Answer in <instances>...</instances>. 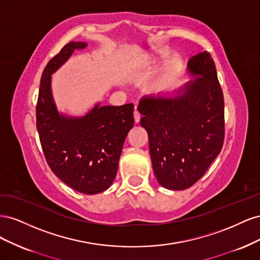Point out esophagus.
<instances>
[{
	"label": "esophagus",
	"mask_w": 260,
	"mask_h": 260,
	"mask_svg": "<svg viewBox=\"0 0 260 260\" xmlns=\"http://www.w3.org/2000/svg\"><path fill=\"white\" fill-rule=\"evenodd\" d=\"M133 117H135L136 123H138L140 121V119H141V116H140V114H139V112L137 111V109H135V112H133Z\"/></svg>",
	"instance_id": "esophagus-1"
}]
</instances>
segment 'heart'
<instances>
[{
	"mask_svg": "<svg viewBox=\"0 0 260 260\" xmlns=\"http://www.w3.org/2000/svg\"><path fill=\"white\" fill-rule=\"evenodd\" d=\"M165 56V53L161 52V51H154L152 52L151 54L148 55V56H146V59L144 60V62H147V64H149V62H155L157 59H159L161 57Z\"/></svg>",
	"mask_w": 260,
	"mask_h": 260,
	"instance_id": "obj_1",
	"label": "heart"
}]
</instances>
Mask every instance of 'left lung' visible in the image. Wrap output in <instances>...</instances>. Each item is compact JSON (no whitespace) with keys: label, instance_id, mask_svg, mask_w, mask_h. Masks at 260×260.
I'll use <instances>...</instances> for the list:
<instances>
[{"label":"left lung","instance_id":"1","mask_svg":"<svg viewBox=\"0 0 260 260\" xmlns=\"http://www.w3.org/2000/svg\"><path fill=\"white\" fill-rule=\"evenodd\" d=\"M187 73L194 79L171 95L145 96L138 106L155 177L175 191L185 190L204 176L224 140L223 94L210 54L191 57Z\"/></svg>","mask_w":260,"mask_h":260}]
</instances>
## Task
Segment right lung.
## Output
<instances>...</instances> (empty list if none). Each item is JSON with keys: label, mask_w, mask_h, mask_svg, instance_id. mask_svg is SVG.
Returning a JSON list of instances; mask_svg holds the SVG:
<instances>
[{"label": "right lung", "mask_w": 260, "mask_h": 260, "mask_svg": "<svg viewBox=\"0 0 260 260\" xmlns=\"http://www.w3.org/2000/svg\"><path fill=\"white\" fill-rule=\"evenodd\" d=\"M85 42H69L48 62L37 103V129L54 175L74 190L98 194L112 185L117 175L123 142L133 127V104L102 106L81 117L57 111L52 95V75Z\"/></svg>", "instance_id": "right-lung-1"}]
</instances>
